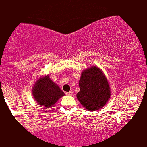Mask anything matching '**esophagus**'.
Returning a JSON list of instances; mask_svg holds the SVG:
<instances>
[{
    "label": "esophagus",
    "instance_id": "34e87169",
    "mask_svg": "<svg viewBox=\"0 0 147 147\" xmlns=\"http://www.w3.org/2000/svg\"><path fill=\"white\" fill-rule=\"evenodd\" d=\"M66 94H67V95H68V96H72V92H66Z\"/></svg>",
    "mask_w": 147,
    "mask_h": 147
}]
</instances>
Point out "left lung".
I'll return each instance as SVG.
<instances>
[{
    "label": "left lung",
    "mask_w": 147,
    "mask_h": 147,
    "mask_svg": "<svg viewBox=\"0 0 147 147\" xmlns=\"http://www.w3.org/2000/svg\"><path fill=\"white\" fill-rule=\"evenodd\" d=\"M79 85L80 92L77 94V98L87 111L99 110L111 97L109 81L101 69L96 66L82 72Z\"/></svg>",
    "instance_id": "obj_1"
}]
</instances>
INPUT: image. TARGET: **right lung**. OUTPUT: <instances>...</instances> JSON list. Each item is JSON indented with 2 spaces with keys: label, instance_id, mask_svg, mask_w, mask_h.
Returning a JSON list of instances; mask_svg holds the SVG:
<instances>
[{
  "label": "right lung",
  "instance_id": "1",
  "mask_svg": "<svg viewBox=\"0 0 147 147\" xmlns=\"http://www.w3.org/2000/svg\"><path fill=\"white\" fill-rule=\"evenodd\" d=\"M32 95L38 105L42 107L51 108L56 103L59 98L64 96L65 93L47 75L39 77L32 87Z\"/></svg>",
  "mask_w": 147,
  "mask_h": 147
}]
</instances>
